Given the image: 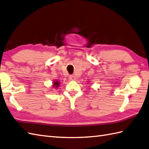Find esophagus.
Returning <instances> with one entry per match:
<instances>
[{
    "mask_svg": "<svg viewBox=\"0 0 149 149\" xmlns=\"http://www.w3.org/2000/svg\"><path fill=\"white\" fill-rule=\"evenodd\" d=\"M69 79H70V81H75V76L74 75H70V77H69Z\"/></svg>",
    "mask_w": 149,
    "mask_h": 149,
    "instance_id": "esophagus-1",
    "label": "esophagus"
}]
</instances>
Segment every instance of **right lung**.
I'll return each instance as SVG.
<instances>
[{"instance_id":"add662e5","label":"right lung","mask_w":149,"mask_h":149,"mask_svg":"<svg viewBox=\"0 0 149 149\" xmlns=\"http://www.w3.org/2000/svg\"><path fill=\"white\" fill-rule=\"evenodd\" d=\"M59 84H60V83H59V81H55L54 82V87H56V88H58V86H59Z\"/></svg>"}]
</instances>
